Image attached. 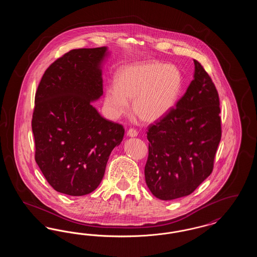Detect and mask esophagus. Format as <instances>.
I'll list each match as a JSON object with an SVG mask.
<instances>
[{"instance_id":"1","label":"esophagus","mask_w":257,"mask_h":257,"mask_svg":"<svg viewBox=\"0 0 257 257\" xmlns=\"http://www.w3.org/2000/svg\"><path fill=\"white\" fill-rule=\"evenodd\" d=\"M127 136H129V137H137L138 136V131L136 130V129H129L128 131H127Z\"/></svg>"}]
</instances>
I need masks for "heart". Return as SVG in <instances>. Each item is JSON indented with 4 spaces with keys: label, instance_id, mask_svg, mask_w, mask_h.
I'll list each match as a JSON object with an SVG mask.
<instances>
[{
    "label": "heart",
    "instance_id": "heart-1",
    "mask_svg": "<svg viewBox=\"0 0 257 257\" xmlns=\"http://www.w3.org/2000/svg\"><path fill=\"white\" fill-rule=\"evenodd\" d=\"M181 88V75L171 65L157 61L125 65L115 75V86L105 91V104L114 116L129 109L133 100L135 114L146 122H154L173 107Z\"/></svg>",
    "mask_w": 257,
    "mask_h": 257
}]
</instances>
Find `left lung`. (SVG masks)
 Segmentation results:
<instances>
[{
	"label": "left lung",
	"instance_id": "obj_1",
	"mask_svg": "<svg viewBox=\"0 0 257 257\" xmlns=\"http://www.w3.org/2000/svg\"><path fill=\"white\" fill-rule=\"evenodd\" d=\"M194 62V80L185 94L148 126L146 182L162 200L189 196L207 178L221 138L218 90L203 66Z\"/></svg>",
	"mask_w": 257,
	"mask_h": 257
}]
</instances>
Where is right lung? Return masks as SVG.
I'll return each instance as SVG.
<instances>
[{
	"label": "right lung",
	"instance_id": "right-lung-1",
	"mask_svg": "<svg viewBox=\"0 0 257 257\" xmlns=\"http://www.w3.org/2000/svg\"><path fill=\"white\" fill-rule=\"evenodd\" d=\"M106 47L73 49L54 61L37 86L32 129L35 159L51 187L68 196L93 192L111 150L124 136L121 124L91 105L103 94L100 64Z\"/></svg>",
	"mask_w": 257,
	"mask_h": 257
}]
</instances>
